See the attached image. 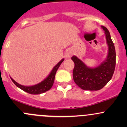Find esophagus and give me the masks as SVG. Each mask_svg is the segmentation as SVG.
I'll use <instances>...</instances> for the list:
<instances>
[{
    "label": "esophagus",
    "instance_id": "34e87169",
    "mask_svg": "<svg viewBox=\"0 0 127 127\" xmlns=\"http://www.w3.org/2000/svg\"><path fill=\"white\" fill-rule=\"evenodd\" d=\"M65 56H66V58H71V56H72V53L70 51H67V52H66V53H65Z\"/></svg>",
    "mask_w": 127,
    "mask_h": 127
}]
</instances>
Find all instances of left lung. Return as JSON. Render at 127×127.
Instances as JSON below:
<instances>
[{
    "instance_id": "obj_1",
    "label": "left lung",
    "mask_w": 127,
    "mask_h": 127,
    "mask_svg": "<svg viewBox=\"0 0 127 127\" xmlns=\"http://www.w3.org/2000/svg\"><path fill=\"white\" fill-rule=\"evenodd\" d=\"M106 34L108 45L107 58L99 66L88 67L80 59L74 56L71 58L74 63L73 79L77 85L85 90H99L109 82L113 75L116 67V53L114 44L109 31L101 26Z\"/></svg>"
}]
</instances>
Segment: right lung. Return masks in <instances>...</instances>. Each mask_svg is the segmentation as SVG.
<instances>
[{
	"instance_id": "1",
	"label": "right lung",
	"mask_w": 127,
	"mask_h": 127,
	"mask_svg": "<svg viewBox=\"0 0 127 127\" xmlns=\"http://www.w3.org/2000/svg\"><path fill=\"white\" fill-rule=\"evenodd\" d=\"M64 60V59H62V60H61V61H60L54 67H53V69H52L50 74L48 75V76L47 77L45 80H43V81H42L40 83H39V84H36V85L29 87L24 86V85H20V84H18L16 82H15V80L12 79V78H11V80H12L13 82L15 84V85H16V87H18L20 88V89L24 91V92H27V93L32 95L41 94V93H44V92H47V91L49 90L52 88V87L53 86L56 71H57L58 69L59 68V67H60V66L61 65V64L62 63V62H63Z\"/></svg>"
}]
</instances>
